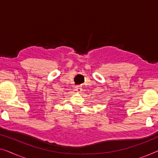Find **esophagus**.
<instances>
[{"instance_id":"1","label":"esophagus","mask_w":158,"mask_h":158,"mask_svg":"<svg viewBox=\"0 0 158 158\" xmlns=\"http://www.w3.org/2000/svg\"><path fill=\"white\" fill-rule=\"evenodd\" d=\"M75 91H76L77 92H78V93H81V91H82L81 87L80 86H75Z\"/></svg>"}]
</instances>
